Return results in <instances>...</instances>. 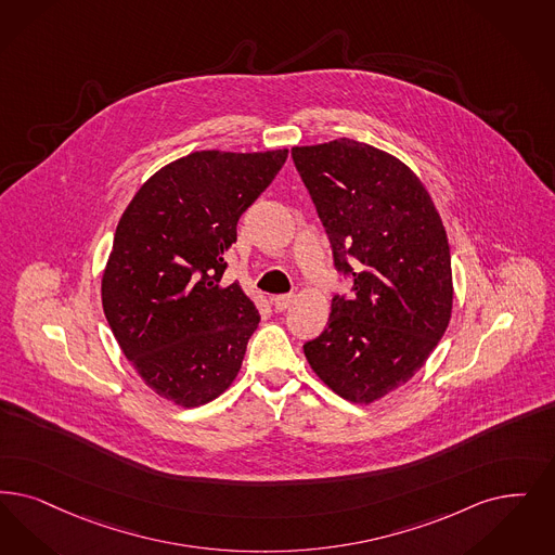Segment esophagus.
<instances>
[{
	"mask_svg": "<svg viewBox=\"0 0 555 555\" xmlns=\"http://www.w3.org/2000/svg\"><path fill=\"white\" fill-rule=\"evenodd\" d=\"M293 299H295V295H293V293L276 295V297H272V306H274V310L285 311L288 306L293 304Z\"/></svg>",
	"mask_w": 555,
	"mask_h": 555,
	"instance_id": "obj_1",
	"label": "esophagus"
}]
</instances>
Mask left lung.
Returning <instances> with one entry per match:
<instances>
[{
    "instance_id": "8db88e82",
    "label": "left lung",
    "mask_w": 555,
    "mask_h": 555,
    "mask_svg": "<svg viewBox=\"0 0 555 555\" xmlns=\"http://www.w3.org/2000/svg\"><path fill=\"white\" fill-rule=\"evenodd\" d=\"M333 247L353 276L334 295L324 333L304 345L311 370L351 402H374L409 382L440 343L452 313V267L442 219L397 156L351 138L295 146Z\"/></svg>"
}]
</instances>
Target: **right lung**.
Instances as JSON below:
<instances>
[{
    "mask_svg": "<svg viewBox=\"0 0 555 555\" xmlns=\"http://www.w3.org/2000/svg\"><path fill=\"white\" fill-rule=\"evenodd\" d=\"M288 151H199L165 165L128 204L103 272V310L133 370L158 397L199 406L237 376L260 313L221 285L237 221Z\"/></svg>",
    "mask_w": 555,
    "mask_h": 555,
    "instance_id": "add662e5",
    "label": "right lung"
}]
</instances>
